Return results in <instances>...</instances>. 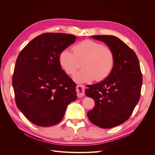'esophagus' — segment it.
Listing matches in <instances>:
<instances>
[{
    "label": "esophagus",
    "instance_id": "obj_1",
    "mask_svg": "<svg viewBox=\"0 0 155 155\" xmlns=\"http://www.w3.org/2000/svg\"><path fill=\"white\" fill-rule=\"evenodd\" d=\"M77 96L78 97H81L84 96V86L79 85L77 86Z\"/></svg>",
    "mask_w": 155,
    "mask_h": 155
}]
</instances>
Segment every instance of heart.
<instances>
[{"label": "heart", "mask_w": 155, "mask_h": 155, "mask_svg": "<svg viewBox=\"0 0 155 155\" xmlns=\"http://www.w3.org/2000/svg\"><path fill=\"white\" fill-rule=\"evenodd\" d=\"M73 52L63 50L59 54L61 67L68 75L75 74L74 80L79 83L91 82L96 78L100 81L109 76L115 64V55L110 47L100 42L85 39L75 45Z\"/></svg>", "instance_id": "1"}]
</instances>
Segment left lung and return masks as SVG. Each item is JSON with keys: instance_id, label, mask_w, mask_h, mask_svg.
Wrapping results in <instances>:
<instances>
[{"instance_id": "left-lung-1", "label": "left lung", "mask_w": 155, "mask_h": 155, "mask_svg": "<svg viewBox=\"0 0 155 155\" xmlns=\"http://www.w3.org/2000/svg\"><path fill=\"white\" fill-rule=\"evenodd\" d=\"M113 50L115 64L104 81L88 85L85 94L94 100L87 116L95 125L109 129L122 124L132 114L141 94L142 74L137 54L128 45L112 35H93Z\"/></svg>"}]
</instances>
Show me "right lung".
<instances>
[{"label":"right lung","instance_id":"add662e5","mask_svg":"<svg viewBox=\"0 0 155 155\" xmlns=\"http://www.w3.org/2000/svg\"><path fill=\"white\" fill-rule=\"evenodd\" d=\"M76 37L45 33L32 39L18 54L12 78L16 105L26 118L41 127L62 120L77 99L76 86L59 64L61 51Z\"/></svg>","mask_w":155,"mask_h":155}]
</instances>
